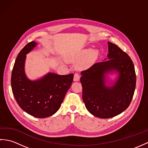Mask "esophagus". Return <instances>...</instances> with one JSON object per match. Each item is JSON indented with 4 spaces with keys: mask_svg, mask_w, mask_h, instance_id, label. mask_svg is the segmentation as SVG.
Returning a JSON list of instances; mask_svg holds the SVG:
<instances>
[{
    "mask_svg": "<svg viewBox=\"0 0 148 148\" xmlns=\"http://www.w3.org/2000/svg\"><path fill=\"white\" fill-rule=\"evenodd\" d=\"M80 79V75L78 74V73H76L74 74V81H79Z\"/></svg>",
    "mask_w": 148,
    "mask_h": 148,
    "instance_id": "esophagus-1",
    "label": "esophagus"
}]
</instances>
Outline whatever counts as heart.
I'll return each mask as SVG.
<instances>
[{
    "label": "heart",
    "mask_w": 148,
    "mask_h": 148,
    "mask_svg": "<svg viewBox=\"0 0 148 148\" xmlns=\"http://www.w3.org/2000/svg\"><path fill=\"white\" fill-rule=\"evenodd\" d=\"M88 56V61L92 62L95 60L98 56V51L97 50H91L90 49H84L75 53L71 56V60L73 62H77L82 60Z\"/></svg>",
    "instance_id": "heart-1"
}]
</instances>
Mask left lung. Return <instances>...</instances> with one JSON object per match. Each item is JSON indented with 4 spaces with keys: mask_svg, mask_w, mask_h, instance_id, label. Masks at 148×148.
<instances>
[{
    "mask_svg": "<svg viewBox=\"0 0 148 148\" xmlns=\"http://www.w3.org/2000/svg\"><path fill=\"white\" fill-rule=\"evenodd\" d=\"M108 59L93 64L81 72L83 100L91 114L100 118H110L126 110L132 100L136 75L130 57L118 46L108 42ZM118 72L112 86H105V75Z\"/></svg>",
    "mask_w": 148,
    "mask_h": 148,
    "instance_id": "8db88e82",
    "label": "left lung"
}]
</instances>
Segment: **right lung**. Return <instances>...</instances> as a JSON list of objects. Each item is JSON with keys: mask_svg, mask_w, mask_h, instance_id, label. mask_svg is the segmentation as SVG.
I'll use <instances>...</instances> for the list:
<instances>
[{"mask_svg": "<svg viewBox=\"0 0 148 148\" xmlns=\"http://www.w3.org/2000/svg\"><path fill=\"white\" fill-rule=\"evenodd\" d=\"M36 45V42H30L19 53L12 69L11 83L19 106L31 116L44 118L54 114L60 108L74 74L61 76L49 72L38 80L28 79L24 69L26 54Z\"/></svg>", "mask_w": 148, "mask_h": 148, "instance_id": "right-lung-1", "label": "right lung"}]
</instances>
